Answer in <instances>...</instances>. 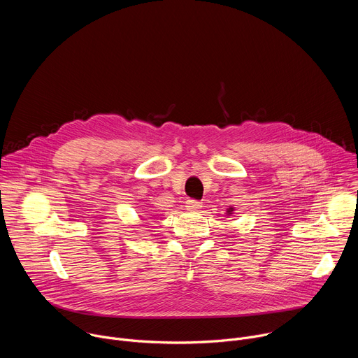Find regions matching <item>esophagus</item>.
<instances>
[{"label":"esophagus","mask_w":358,"mask_h":358,"mask_svg":"<svg viewBox=\"0 0 358 358\" xmlns=\"http://www.w3.org/2000/svg\"><path fill=\"white\" fill-rule=\"evenodd\" d=\"M185 207L188 211H198L201 208V202H198L196 199H187Z\"/></svg>","instance_id":"34e87169"}]
</instances>
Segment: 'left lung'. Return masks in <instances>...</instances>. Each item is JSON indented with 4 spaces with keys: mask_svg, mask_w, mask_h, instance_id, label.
<instances>
[{
    "mask_svg": "<svg viewBox=\"0 0 358 358\" xmlns=\"http://www.w3.org/2000/svg\"><path fill=\"white\" fill-rule=\"evenodd\" d=\"M232 213H234V208H228V210H227V214H228V215H232Z\"/></svg>",
    "mask_w": 358,
    "mask_h": 358,
    "instance_id": "obj_1",
    "label": "left lung"
}]
</instances>
